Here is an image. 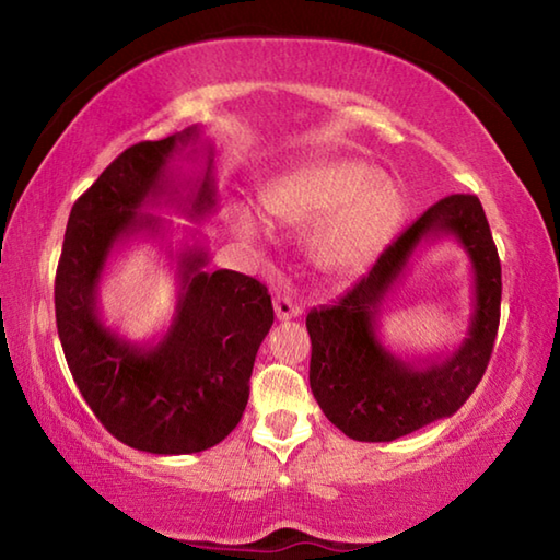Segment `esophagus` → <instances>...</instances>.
Wrapping results in <instances>:
<instances>
[{
    "mask_svg": "<svg viewBox=\"0 0 560 560\" xmlns=\"http://www.w3.org/2000/svg\"><path fill=\"white\" fill-rule=\"evenodd\" d=\"M273 311H277V318L279 320H289V318H296L303 314V306L296 301L283 293V296L273 299Z\"/></svg>",
    "mask_w": 560,
    "mask_h": 560,
    "instance_id": "1",
    "label": "esophagus"
}]
</instances>
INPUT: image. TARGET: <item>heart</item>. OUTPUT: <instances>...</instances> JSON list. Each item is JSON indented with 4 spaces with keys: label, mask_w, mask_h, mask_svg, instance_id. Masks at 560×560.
<instances>
[{
    "label": "heart",
    "mask_w": 560,
    "mask_h": 560,
    "mask_svg": "<svg viewBox=\"0 0 560 560\" xmlns=\"http://www.w3.org/2000/svg\"><path fill=\"white\" fill-rule=\"evenodd\" d=\"M269 220L303 224L308 259L324 271H355L371 261L400 220V195L383 175H368L358 163H318L281 173L259 189ZM240 230L254 234L249 214Z\"/></svg>",
    "instance_id": "heart-1"
}]
</instances>
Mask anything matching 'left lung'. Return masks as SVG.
<instances>
[{
  "label": "left lung",
  "mask_w": 560,
  "mask_h": 560,
  "mask_svg": "<svg viewBox=\"0 0 560 560\" xmlns=\"http://www.w3.org/2000/svg\"><path fill=\"white\" fill-rule=\"evenodd\" d=\"M452 235L468 252L475 289L468 336L454 354L410 364L380 340L384 299L404 276L417 245ZM501 308V264L477 195H450L407 226L373 269L334 306L306 316L311 390L336 428L358 442H393L469 400L485 375Z\"/></svg>",
  "instance_id": "1"
}]
</instances>
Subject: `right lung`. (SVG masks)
I'll list each match as a JSON object with an SVG mask.
<instances>
[{
	"instance_id": "1",
	"label": "right lung",
	"mask_w": 560,
	"mask_h": 560,
	"mask_svg": "<svg viewBox=\"0 0 560 560\" xmlns=\"http://www.w3.org/2000/svg\"><path fill=\"white\" fill-rule=\"evenodd\" d=\"M206 153L200 176L175 159ZM150 205L205 220L217 207L214 150L200 128L130 145L71 207L56 269V328L75 385L113 438L150 454H192L240 424L261 340L273 324L264 283L205 271L202 242L177 254V306L155 343H132L103 324L98 287L110 254L136 234H163Z\"/></svg>"
}]
</instances>
